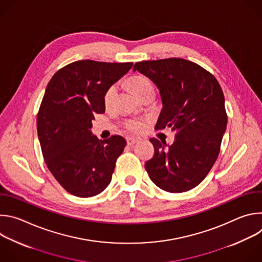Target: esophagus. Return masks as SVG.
<instances>
[{
	"mask_svg": "<svg viewBox=\"0 0 262 262\" xmlns=\"http://www.w3.org/2000/svg\"><path fill=\"white\" fill-rule=\"evenodd\" d=\"M141 141L140 138H136V137H127L126 138V142H127V145L132 146V145H135L137 143H139Z\"/></svg>",
	"mask_w": 262,
	"mask_h": 262,
	"instance_id": "esophagus-1",
	"label": "esophagus"
}]
</instances>
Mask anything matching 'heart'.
<instances>
[{"label": "heart", "instance_id": "obj_1", "mask_svg": "<svg viewBox=\"0 0 262 262\" xmlns=\"http://www.w3.org/2000/svg\"><path fill=\"white\" fill-rule=\"evenodd\" d=\"M130 87L133 89V91L139 96H143L145 93H147L148 91L154 90V86L151 84V82L149 81L147 78L145 77H135L130 80ZM117 93V85L114 84L110 86L103 96V102L105 104V106H110L112 103H113V100L116 96ZM126 126L129 130L132 132H141L144 128V123L141 120H129L126 123Z\"/></svg>", "mask_w": 262, "mask_h": 262}]
</instances>
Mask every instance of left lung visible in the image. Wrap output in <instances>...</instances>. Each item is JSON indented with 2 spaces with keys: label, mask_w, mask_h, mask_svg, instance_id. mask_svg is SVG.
<instances>
[{
  "label": "left lung",
  "mask_w": 262,
  "mask_h": 262,
  "mask_svg": "<svg viewBox=\"0 0 262 262\" xmlns=\"http://www.w3.org/2000/svg\"><path fill=\"white\" fill-rule=\"evenodd\" d=\"M133 70L160 91L163 107L156 128L176 132L170 146L150 139L156 155L145 164L149 177L169 193L194 189L216 161L227 126L219 82L198 64L180 58L137 62Z\"/></svg>",
  "instance_id": "obj_1"
}]
</instances>
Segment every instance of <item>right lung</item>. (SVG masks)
Masks as SVG:
<instances>
[{"label":"right lung","instance_id":"right-lung-1","mask_svg":"<svg viewBox=\"0 0 262 262\" xmlns=\"http://www.w3.org/2000/svg\"><path fill=\"white\" fill-rule=\"evenodd\" d=\"M128 63L92 60L72 62L58 70L47 86L37 134L45 162L70 194L88 198L110 184L126 141L121 136L98 140L92 134L95 114H103V96L133 67Z\"/></svg>","mask_w":262,"mask_h":262}]
</instances>
